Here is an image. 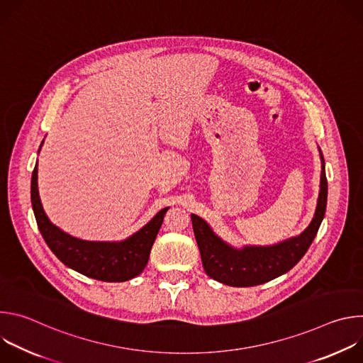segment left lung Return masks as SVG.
<instances>
[{
  "mask_svg": "<svg viewBox=\"0 0 363 363\" xmlns=\"http://www.w3.org/2000/svg\"><path fill=\"white\" fill-rule=\"evenodd\" d=\"M322 158L320 192L315 217L297 237L273 247L233 248L218 238L202 218L191 216L195 240L205 273L211 279L233 287H251L270 281L293 269L313 242L328 203V179Z\"/></svg>",
  "mask_w": 363,
  "mask_h": 363,
  "instance_id": "1",
  "label": "left lung"
}]
</instances>
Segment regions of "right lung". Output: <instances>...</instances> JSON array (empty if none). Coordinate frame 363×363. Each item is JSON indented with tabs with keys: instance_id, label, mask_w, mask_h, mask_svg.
I'll list each match as a JSON object with an SVG mask.
<instances>
[{
	"instance_id": "right-lung-1",
	"label": "right lung",
	"mask_w": 363,
	"mask_h": 363,
	"mask_svg": "<svg viewBox=\"0 0 363 363\" xmlns=\"http://www.w3.org/2000/svg\"><path fill=\"white\" fill-rule=\"evenodd\" d=\"M31 203L38 230L59 260L77 273L101 281H126L143 272L169 208L161 210L143 228L121 242L79 240L51 224L44 214L37 188V165L31 177Z\"/></svg>"
}]
</instances>
